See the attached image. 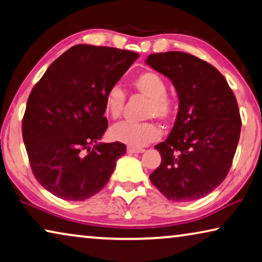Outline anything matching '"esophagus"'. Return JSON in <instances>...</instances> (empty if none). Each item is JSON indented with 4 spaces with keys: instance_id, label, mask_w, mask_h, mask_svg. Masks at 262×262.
I'll use <instances>...</instances> for the list:
<instances>
[{
    "instance_id": "34e87169",
    "label": "esophagus",
    "mask_w": 262,
    "mask_h": 262,
    "mask_svg": "<svg viewBox=\"0 0 262 262\" xmlns=\"http://www.w3.org/2000/svg\"><path fill=\"white\" fill-rule=\"evenodd\" d=\"M143 151H144L143 148H133V147H128V148H127V153H128V154L143 153Z\"/></svg>"
}]
</instances>
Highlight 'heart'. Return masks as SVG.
<instances>
[{"label":"heart","instance_id":"b5f03b06","mask_svg":"<svg viewBox=\"0 0 262 262\" xmlns=\"http://www.w3.org/2000/svg\"><path fill=\"white\" fill-rule=\"evenodd\" d=\"M132 88L148 97L146 108L147 118L169 120L175 113V101L167 94V82L155 72H142L130 81ZM126 95L119 87H112L104 95V113L111 119H119L123 112ZM111 136L115 141L122 142L133 148H141L155 141L160 136V129L153 122H123L112 127Z\"/></svg>","mask_w":262,"mask_h":262}]
</instances>
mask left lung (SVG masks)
<instances>
[{
  "label": "left lung",
  "instance_id": "1",
  "mask_svg": "<svg viewBox=\"0 0 262 262\" xmlns=\"http://www.w3.org/2000/svg\"><path fill=\"white\" fill-rule=\"evenodd\" d=\"M146 63L168 77L179 97L173 129L155 146L161 163L149 179L168 200H198L231 169L241 130L236 99L215 67L190 54H150Z\"/></svg>",
  "mask_w": 262,
  "mask_h": 262
}]
</instances>
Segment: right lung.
I'll return each instance as SVG.
<instances>
[{
  "label": "right lung",
  "mask_w": 262,
  "mask_h": 262,
  "mask_svg": "<svg viewBox=\"0 0 262 262\" xmlns=\"http://www.w3.org/2000/svg\"><path fill=\"white\" fill-rule=\"evenodd\" d=\"M139 54L77 45L57 57L27 101L22 136L34 177L55 196L83 201L99 193L126 153L101 143L108 121L103 100Z\"/></svg>",
  "instance_id": "1"
}]
</instances>
